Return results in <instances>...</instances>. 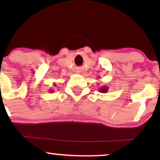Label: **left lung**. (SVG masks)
<instances>
[{"mask_svg": "<svg viewBox=\"0 0 160 160\" xmlns=\"http://www.w3.org/2000/svg\"><path fill=\"white\" fill-rule=\"evenodd\" d=\"M108 91V89L106 87H103L102 89H100V92H105Z\"/></svg>", "mask_w": 160, "mask_h": 160, "instance_id": "left-lung-1", "label": "left lung"}]
</instances>
